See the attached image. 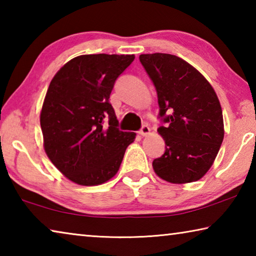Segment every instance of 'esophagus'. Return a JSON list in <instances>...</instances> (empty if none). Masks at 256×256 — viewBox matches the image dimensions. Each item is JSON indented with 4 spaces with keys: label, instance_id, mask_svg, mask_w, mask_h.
Segmentation results:
<instances>
[{
    "label": "esophagus",
    "instance_id": "obj_1",
    "mask_svg": "<svg viewBox=\"0 0 256 256\" xmlns=\"http://www.w3.org/2000/svg\"><path fill=\"white\" fill-rule=\"evenodd\" d=\"M138 134H140V136H149V134H150V128L148 126V125H144V126L140 128V131H138Z\"/></svg>",
    "mask_w": 256,
    "mask_h": 256
}]
</instances>
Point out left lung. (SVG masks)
Here are the masks:
<instances>
[{
    "instance_id": "obj_1",
    "label": "left lung",
    "mask_w": 256,
    "mask_h": 256,
    "mask_svg": "<svg viewBox=\"0 0 256 256\" xmlns=\"http://www.w3.org/2000/svg\"><path fill=\"white\" fill-rule=\"evenodd\" d=\"M140 62L157 92L162 123L158 132L166 144L164 154L152 162L154 172L174 184L198 180L224 140L219 99L206 78L175 55L142 54Z\"/></svg>"
}]
</instances>
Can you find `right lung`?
Returning a JSON list of instances; mask_svg holds the SVG:
<instances>
[{"mask_svg": "<svg viewBox=\"0 0 256 256\" xmlns=\"http://www.w3.org/2000/svg\"><path fill=\"white\" fill-rule=\"evenodd\" d=\"M134 55H81L60 68L40 112L44 148L54 166L79 185L110 180L136 133L120 131L110 96Z\"/></svg>", "mask_w": 256, "mask_h": 256, "instance_id": "1", "label": "right lung"}]
</instances>
